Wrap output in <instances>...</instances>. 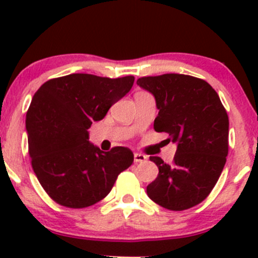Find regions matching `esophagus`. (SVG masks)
<instances>
[{"mask_svg": "<svg viewBox=\"0 0 258 258\" xmlns=\"http://www.w3.org/2000/svg\"><path fill=\"white\" fill-rule=\"evenodd\" d=\"M134 158H135V162H136V163L145 162V161L147 160V157H146L145 155H142V153H135Z\"/></svg>", "mask_w": 258, "mask_h": 258, "instance_id": "obj_1", "label": "esophagus"}]
</instances>
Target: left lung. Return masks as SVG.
Masks as SVG:
<instances>
[{"label": "left lung", "mask_w": 258, "mask_h": 258, "mask_svg": "<svg viewBox=\"0 0 258 258\" xmlns=\"http://www.w3.org/2000/svg\"><path fill=\"white\" fill-rule=\"evenodd\" d=\"M137 85L153 95L158 116L156 132H167L177 144L173 163L150 160L158 176L147 186L153 202L171 211L201 204L220 178L228 153V116L217 92L206 81L188 75L141 77Z\"/></svg>", "instance_id": "1"}]
</instances>
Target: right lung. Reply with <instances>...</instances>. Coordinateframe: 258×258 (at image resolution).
Here are the masks:
<instances>
[{
	"label": "right lung",
	"instance_id": "obj_1",
	"mask_svg": "<svg viewBox=\"0 0 258 258\" xmlns=\"http://www.w3.org/2000/svg\"><path fill=\"white\" fill-rule=\"evenodd\" d=\"M134 81L72 74L47 81L33 95L26 113L28 153L41 186L61 206L97 204L134 162L130 148L103 152L88 141L92 122L101 121Z\"/></svg>",
	"mask_w": 258,
	"mask_h": 258
}]
</instances>
